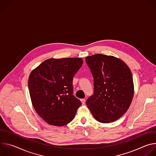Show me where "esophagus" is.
Masks as SVG:
<instances>
[{"instance_id":"1","label":"esophagus","mask_w":156,"mask_h":156,"mask_svg":"<svg viewBox=\"0 0 156 156\" xmlns=\"http://www.w3.org/2000/svg\"><path fill=\"white\" fill-rule=\"evenodd\" d=\"M81 102L82 104H84V103H85V102H86L85 99H81Z\"/></svg>"}]
</instances>
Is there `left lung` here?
<instances>
[{"label": "left lung", "mask_w": 156, "mask_h": 156, "mask_svg": "<svg viewBox=\"0 0 156 156\" xmlns=\"http://www.w3.org/2000/svg\"><path fill=\"white\" fill-rule=\"evenodd\" d=\"M94 78V94L86 105L101 123L113 122L128 109L134 94L133 77L127 65L114 56L101 54L86 57Z\"/></svg>", "instance_id": "8db88e82"}]
</instances>
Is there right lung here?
I'll return each mask as SVG.
<instances>
[{
	"mask_svg": "<svg viewBox=\"0 0 156 156\" xmlns=\"http://www.w3.org/2000/svg\"><path fill=\"white\" fill-rule=\"evenodd\" d=\"M83 63L81 58H49L31 73L28 88L33 105L49 125L68 124L81 105L73 96V78Z\"/></svg>",
	"mask_w": 156,
	"mask_h": 156,
	"instance_id": "right-lung-1",
	"label": "right lung"
}]
</instances>
